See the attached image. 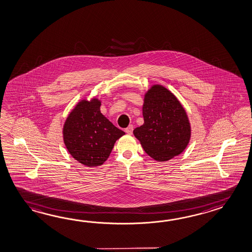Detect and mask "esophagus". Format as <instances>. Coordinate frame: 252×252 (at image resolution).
<instances>
[{
  "instance_id": "34e87169",
  "label": "esophagus",
  "mask_w": 252,
  "mask_h": 252,
  "mask_svg": "<svg viewBox=\"0 0 252 252\" xmlns=\"http://www.w3.org/2000/svg\"><path fill=\"white\" fill-rule=\"evenodd\" d=\"M133 130H134V126H133V125H130L128 127H126V128L125 129V131H126V133H127V134H132L133 133Z\"/></svg>"
}]
</instances>
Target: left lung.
Listing matches in <instances>:
<instances>
[{
  "instance_id": "left-lung-1",
  "label": "left lung",
  "mask_w": 252,
  "mask_h": 252,
  "mask_svg": "<svg viewBox=\"0 0 252 252\" xmlns=\"http://www.w3.org/2000/svg\"><path fill=\"white\" fill-rule=\"evenodd\" d=\"M143 126L134 130L145 153L158 161L181 154L189 142L190 125L185 109L169 90L154 85L144 97Z\"/></svg>"
}]
</instances>
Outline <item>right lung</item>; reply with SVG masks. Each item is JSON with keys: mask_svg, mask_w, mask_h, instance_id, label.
<instances>
[{"mask_svg": "<svg viewBox=\"0 0 252 252\" xmlns=\"http://www.w3.org/2000/svg\"><path fill=\"white\" fill-rule=\"evenodd\" d=\"M100 101L78 103L63 126V141L68 152L80 163L100 166L109 156L114 144L125 132L100 112Z\"/></svg>", "mask_w": 252, "mask_h": 252, "instance_id": "1", "label": "right lung"}]
</instances>
